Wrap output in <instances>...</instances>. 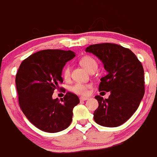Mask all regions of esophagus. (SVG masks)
<instances>
[{
	"label": "esophagus",
	"mask_w": 157,
	"mask_h": 157,
	"mask_svg": "<svg viewBox=\"0 0 157 157\" xmlns=\"http://www.w3.org/2000/svg\"><path fill=\"white\" fill-rule=\"evenodd\" d=\"M80 100H81V101H85V100H88V97H80Z\"/></svg>",
	"instance_id": "1"
}]
</instances>
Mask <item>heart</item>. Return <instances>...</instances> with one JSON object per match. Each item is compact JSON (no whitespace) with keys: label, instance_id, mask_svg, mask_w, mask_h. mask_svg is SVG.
<instances>
[{"label":"heart","instance_id":"1","mask_svg":"<svg viewBox=\"0 0 157 157\" xmlns=\"http://www.w3.org/2000/svg\"><path fill=\"white\" fill-rule=\"evenodd\" d=\"M80 63L85 70L90 72L91 70L96 69L97 68V63L93 57H83L81 60H80ZM62 77H63L65 80H68L71 77V68L68 65L65 66L62 71ZM91 87V84L90 83H76L73 84L70 87L72 92L75 93L77 94L80 95H86L88 93V90Z\"/></svg>","mask_w":157,"mask_h":157}]
</instances>
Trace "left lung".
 <instances>
[{
	"instance_id": "left-lung-1",
	"label": "left lung",
	"mask_w": 157,
	"mask_h": 157,
	"mask_svg": "<svg viewBox=\"0 0 157 157\" xmlns=\"http://www.w3.org/2000/svg\"><path fill=\"white\" fill-rule=\"evenodd\" d=\"M86 52L97 56L108 73L100 79L99 91L110 93L107 99L95 97L99 106L94 113V121L106 127L122 125L136 112L144 97L142 63L130 49L115 44L90 45Z\"/></svg>"
}]
</instances>
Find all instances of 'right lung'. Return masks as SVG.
<instances>
[{
	"label": "right lung",
	"mask_w": 157,
	"mask_h": 157,
	"mask_svg": "<svg viewBox=\"0 0 157 157\" xmlns=\"http://www.w3.org/2000/svg\"><path fill=\"white\" fill-rule=\"evenodd\" d=\"M74 57L71 51L44 50L31 54L20 65L15 79L20 107L29 121L43 131L57 133L72 122L78 97L67 92L60 102L52 95L63 83V67Z\"/></svg>",
	"instance_id": "right-lung-1"
}]
</instances>
